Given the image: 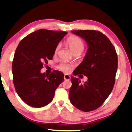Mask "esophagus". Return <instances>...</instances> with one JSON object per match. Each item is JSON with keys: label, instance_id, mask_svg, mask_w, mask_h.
Masks as SVG:
<instances>
[{"label": "esophagus", "instance_id": "obj_1", "mask_svg": "<svg viewBox=\"0 0 132 132\" xmlns=\"http://www.w3.org/2000/svg\"><path fill=\"white\" fill-rule=\"evenodd\" d=\"M64 78L65 80H70V75H68V74H64Z\"/></svg>", "mask_w": 132, "mask_h": 132}]
</instances>
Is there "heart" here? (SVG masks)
Listing matches in <instances>:
<instances>
[{
	"mask_svg": "<svg viewBox=\"0 0 132 132\" xmlns=\"http://www.w3.org/2000/svg\"><path fill=\"white\" fill-rule=\"evenodd\" d=\"M66 42L73 53L77 52H82L84 48V45L81 39L75 36H71L67 38ZM59 47L60 45L58 44L55 49V52L58 51ZM71 68V66L66 63H62L58 66L59 69L65 71V72H69Z\"/></svg>",
	"mask_w": 132,
	"mask_h": 132,
	"instance_id": "obj_1",
	"label": "heart"
}]
</instances>
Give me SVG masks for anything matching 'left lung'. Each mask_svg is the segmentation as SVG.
<instances>
[{"instance_id": "8db88e82", "label": "left lung", "mask_w": 132, "mask_h": 132, "mask_svg": "<svg viewBox=\"0 0 132 132\" xmlns=\"http://www.w3.org/2000/svg\"><path fill=\"white\" fill-rule=\"evenodd\" d=\"M71 32L87 44L85 56L74 73L84 75L87 80L81 84L78 78L71 77L69 99L78 109L89 112L100 107L113 89L118 67L117 54L110 39L101 32L85 30Z\"/></svg>"}]
</instances>
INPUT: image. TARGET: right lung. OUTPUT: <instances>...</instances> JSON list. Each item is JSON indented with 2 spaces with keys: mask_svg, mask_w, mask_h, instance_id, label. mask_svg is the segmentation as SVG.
Instances as JSON below:
<instances>
[{
  "mask_svg": "<svg viewBox=\"0 0 132 132\" xmlns=\"http://www.w3.org/2000/svg\"><path fill=\"white\" fill-rule=\"evenodd\" d=\"M67 32L40 29L19 43L12 63L13 82L17 94L27 105L44 107L52 101L55 91L64 80L61 71L41 73L43 64L52 59L59 42Z\"/></svg>",
  "mask_w": 132,
  "mask_h": 132,
  "instance_id": "right-lung-1",
  "label": "right lung"
}]
</instances>
